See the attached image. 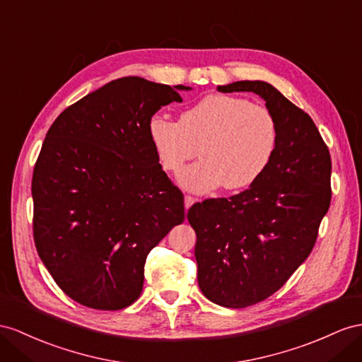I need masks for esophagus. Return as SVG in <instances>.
<instances>
[{"mask_svg":"<svg viewBox=\"0 0 362 362\" xmlns=\"http://www.w3.org/2000/svg\"><path fill=\"white\" fill-rule=\"evenodd\" d=\"M197 202V199L196 197H192V196H185V208H191L194 203Z\"/></svg>","mask_w":362,"mask_h":362,"instance_id":"1","label":"esophagus"}]
</instances>
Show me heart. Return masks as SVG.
Listing matches in <instances>:
<instances>
[{"mask_svg": "<svg viewBox=\"0 0 362 362\" xmlns=\"http://www.w3.org/2000/svg\"><path fill=\"white\" fill-rule=\"evenodd\" d=\"M162 168L179 173L202 153L203 159L185 170L179 182L194 192L218 187L243 189L269 166L278 128L269 110L237 96L209 95L180 115V120L154 116L148 127ZM202 151H199V148Z\"/></svg>", "mask_w": 362, "mask_h": 362, "instance_id": "b5f03b06", "label": "heart"}]
</instances>
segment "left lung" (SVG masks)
I'll use <instances>...</instances> for the list:
<instances>
[{"instance_id":"obj_1","label":"left lung","mask_w":362,"mask_h":362,"mask_svg":"<svg viewBox=\"0 0 362 362\" xmlns=\"http://www.w3.org/2000/svg\"><path fill=\"white\" fill-rule=\"evenodd\" d=\"M217 90L262 96L278 128L274 157L260 179L229 199H206L188 211L203 295L242 309L269 298L312 252L330 206L332 160L310 116L271 84L238 81Z\"/></svg>"}]
</instances>
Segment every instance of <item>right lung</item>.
Returning <instances> with one entry per match:
<instances>
[{
	"instance_id": "obj_1",
	"label": "right lung",
	"mask_w": 362,
	"mask_h": 362,
	"mask_svg": "<svg viewBox=\"0 0 362 362\" xmlns=\"http://www.w3.org/2000/svg\"><path fill=\"white\" fill-rule=\"evenodd\" d=\"M185 86L119 78L79 99L45 134L32 177L33 240L71 300L98 310L133 304L151 249L183 223V194L162 170L151 117Z\"/></svg>"
}]
</instances>
